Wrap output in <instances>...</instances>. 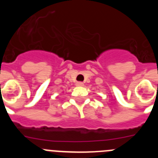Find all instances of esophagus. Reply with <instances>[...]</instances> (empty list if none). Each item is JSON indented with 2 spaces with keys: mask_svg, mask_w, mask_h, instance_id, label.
Listing matches in <instances>:
<instances>
[{
  "mask_svg": "<svg viewBox=\"0 0 158 158\" xmlns=\"http://www.w3.org/2000/svg\"><path fill=\"white\" fill-rule=\"evenodd\" d=\"M76 85L78 86V87H82L84 86V83L83 82H81V81H78L76 83Z\"/></svg>",
  "mask_w": 158,
  "mask_h": 158,
  "instance_id": "esophagus-1",
  "label": "esophagus"
}]
</instances>
